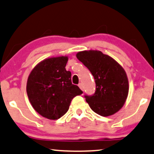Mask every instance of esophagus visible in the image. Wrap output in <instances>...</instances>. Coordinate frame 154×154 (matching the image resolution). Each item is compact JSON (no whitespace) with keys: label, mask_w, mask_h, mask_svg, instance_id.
<instances>
[{"label":"esophagus","mask_w":154,"mask_h":154,"mask_svg":"<svg viewBox=\"0 0 154 154\" xmlns=\"http://www.w3.org/2000/svg\"><path fill=\"white\" fill-rule=\"evenodd\" d=\"M78 86H79V87L80 88V89H81L82 90V91H83V90H84V87H83V85H82V83H79V85H78Z\"/></svg>","instance_id":"obj_1"}]
</instances>
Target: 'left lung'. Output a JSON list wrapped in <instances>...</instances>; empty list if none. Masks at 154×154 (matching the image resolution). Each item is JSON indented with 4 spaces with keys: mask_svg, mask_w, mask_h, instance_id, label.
<instances>
[{
    "mask_svg": "<svg viewBox=\"0 0 154 154\" xmlns=\"http://www.w3.org/2000/svg\"><path fill=\"white\" fill-rule=\"evenodd\" d=\"M77 58L95 79L94 94L85 95L91 110L103 117L118 112L123 106L129 91L128 77L121 65L98 51H81L77 53Z\"/></svg>",
    "mask_w": 154,
    "mask_h": 154,
    "instance_id": "8db88e82",
    "label": "left lung"
}]
</instances>
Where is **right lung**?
I'll list each match as a JSON object with an SVG mask.
<instances>
[{
    "label": "right lung",
    "instance_id": "1",
    "mask_svg": "<svg viewBox=\"0 0 154 154\" xmlns=\"http://www.w3.org/2000/svg\"><path fill=\"white\" fill-rule=\"evenodd\" d=\"M67 56L46 59L32 69L26 93L32 107L41 116L57 120L66 113L72 99L83 93L72 85L71 72L65 69Z\"/></svg>",
    "mask_w": 154,
    "mask_h": 154
}]
</instances>
